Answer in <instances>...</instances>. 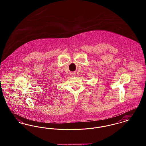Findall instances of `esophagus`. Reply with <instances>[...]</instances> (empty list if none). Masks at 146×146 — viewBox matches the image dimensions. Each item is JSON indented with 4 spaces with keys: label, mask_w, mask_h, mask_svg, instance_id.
Returning <instances> with one entry per match:
<instances>
[{
    "label": "esophagus",
    "mask_w": 146,
    "mask_h": 146,
    "mask_svg": "<svg viewBox=\"0 0 146 146\" xmlns=\"http://www.w3.org/2000/svg\"><path fill=\"white\" fill-rule=\"evenodd\" d=\"M70 75H71V76H76V73L73 72V73H70Z\"/></svg>",
    "instance_id": "1"
}]
</instances>
